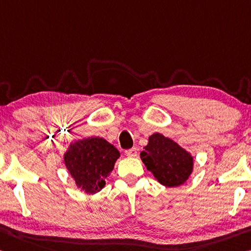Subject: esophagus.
Segmentation results:
<instances>
[{"mask_svg":"<svg viewBox=\"0 0 251 251\" xmlns=\"http://www.w3.org/2000/svg\"><path fill=\"white\" fill-rule=\"evenodd\" d=\"M125 154H126L128 157H135V156H136V155H137V149H135V147H133V149L126 150V151H125Z\"/></svg>","mask_w":251,"mask_h":251,"instance_id":"obj_1","label":"esophagus"}]
</instances>
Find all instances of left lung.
Segmentation results:
<instances>
[{"label":"left lung","instance_id":"left-lung-1","mask_svg":"<svg viewBox=\"0 0 251 251\" xmlns=\"http://www.w3.org/2000/svg\"><path fill=\"white\" fill-rule=\"evenodd\" d=\"M146 169L161 184L173 188L188 180L193 169V157L176 142L155 133L141 152Z\"/></svg>","mask_w":251,"mask_h":251}]
</instances>
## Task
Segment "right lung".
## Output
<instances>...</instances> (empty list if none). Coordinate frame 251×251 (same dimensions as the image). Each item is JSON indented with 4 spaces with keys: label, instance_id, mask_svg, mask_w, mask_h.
<instances>
[{
    "label": "right lung",
    "instance_id": "obj_1",
    "mask_svg": "<svg viewBox=\"0 0 251 251\" xmlns=\"http://www.w3.org/2000/svg\"><path fill=\"white\" fill-rule=\"evenodd\" d=\"M119 152L101 137H88L75 142L65 154V163L78 188L96 193L106 184Z\"/></svg>",
    "mask_w": 251,
    "mask_h": 251
}]
</instances>
